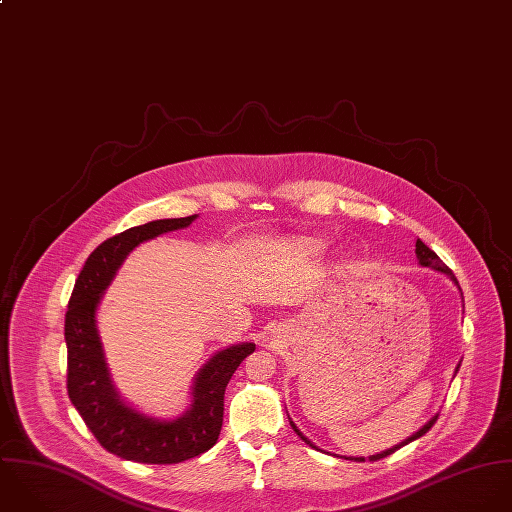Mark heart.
Listing matches in <instances>:
<instances>
[{
	"mask_svg": "<svg viewBox=\"0 0 512 512\" xmlns=\"http://www.w3.org/2000/svg\"><path fill=\"white\" fill-rule=\"evenodd\" d=\"M301 247L307 249L308 253H320L324 249V245L320 241H316V239H303Z\"/></svg>",
	"mask_w": 512,
	"mask_h": 512,
	"instance_id": "1",
	"label": "heart"
}]
</instances>
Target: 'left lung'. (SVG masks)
Here are the masks:
<instances>
[{"label": "left lung", "mask_w": 512, "mask_h": 512, "mask_svg": "<svg viewBox=\"0 0 512 512\" xmlns=\"http://www.w3.org/2000/svg\"><path fill=\"white\" fill-rule=\"evenodd\" d=\"M415 257H417V261H419V265H421V267H431V269H435V271H441V273H445V275H447V277H451V281H455V285L459 287V283H457V279H455L453 271H451V269H449V267H447V265H445V263H443V261L437 257V253H435V251H431V249H429V247H427L423 241H419V239L415 241ZM457 370H459V366H457ZM457 370H455V372H457ZM437 417H439V413H437V415H433V417H431V419H429V421H427V423H425V425H423L419 431H415V433H413L411 437H408L406 441H402V443H398V445H394V447H390V449H386V451H382V453L370 455L368 459H370V461H378V459H384V457L392 455L394 451H398L400 447H404V445H408V443H411V441L419 439L421 435H425V433H427V431L433 427V423L437 421ZM291 425H293V429L297 431V435H299V437H301L305 443H308L310 447H314V445L308 441L307 437H305V435H303V433L297 429V425H295L293 421H291ZM344 459H350V461H366L364 457H344Z\"/></svg>", "instance_id": "obj_1"}]
</instances>
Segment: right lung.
Returning <instances> with one entry per match:
<instances>
[{
    "mask_svg": "<svg viewBox=\"0 0 512 512\" xmlns=\"http://www.w3.org/2000/svg\"><path fill=\"white\" fill-rule=\"evenodd\" d=\"M198 215L156 219L103 241L85 261L65 314L67 392L83 421L108 453L126 461L170 465L211 449L223 423V396L253 342L219 350L198 372L192 406L172 421L148 417L124 404L112 386L97 328V308L126 255L142 241L188 227Z\"/></svg>",
    "mask_w": 512,
    "mask_h": 512,
    "instance_id": "right-lung-1",
    "label": "right lung"
}]
</instances>
